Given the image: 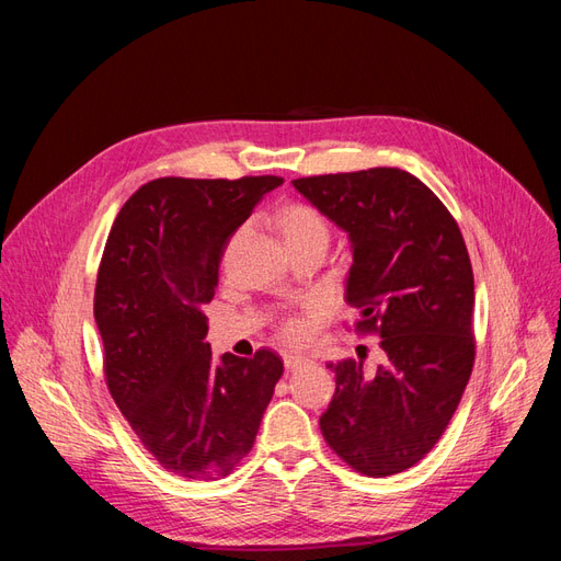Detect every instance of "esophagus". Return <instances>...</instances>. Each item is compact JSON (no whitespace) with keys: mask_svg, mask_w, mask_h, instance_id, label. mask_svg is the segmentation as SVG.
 <instances>
[{"mask_svg":"<svg viewBox=\"0 0 561 561\" xmlns=\"http://www.w3.org/2000/svg\"><path fill=\"white\" fill-rule=\"evenodd\" d=\"M283 360H285V369H287V371H295V369H299L304 363H307V358H304V355H299V353H285Z\"/></svg>","mask_w":561,"mask_h":561,"instance_id":"1","label":"esophagus"}]
</instances>
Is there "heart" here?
I'll return each mask as SVG.
<instances>
[{"label":"heart","mask_w":561,"mask_h":561,"mask_svg":"<svg viewBox=\"0 0 561 561\" xmlns=\"http://www.w3.org/2000/svg\"><path fill=\"white\" fill-rule=\"evenodd\" d=\"M283 231L285 239H299V236H311V233H325L328 225L320 213L311 206H293L283 213ZM283 336L290 339V342H301V339L309 336V322L293 316L283 322Z\"/></svg>","instance_id":"1"}]
</instances>
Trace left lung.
<instances>
[{"label":"left lung","instance_id":"left-lung-1","mask_svg":"<svg viewBox=\"0 0 561 561\" xmlns=\"http://www.w3.org/2000/svg\"><path fill=\"white\" fill-rule=\"evenodd\" d=\"M348 233L346 301L386 353L377 371L330 365L336 390L320 431L353 470L386 478L419 463L445 433L474 363V280L461 229L400 168L293 180Z\"/></svg>","mask_w":561,"mask_h":561}]
</instances>
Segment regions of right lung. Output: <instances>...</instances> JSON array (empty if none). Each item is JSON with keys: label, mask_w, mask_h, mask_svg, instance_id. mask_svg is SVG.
Here are the masks:
<instances>
[{"label": "right lung", "mask_w": 561, "mask_h": 561, "mask_svg": "<svg viewBox=\"0 0 561 561\" xmlns=\"http://www.w3.org/2000/svg\"><path fill=\"white\" fill-rule=\"evenodd\" d=\"M283 178H159L118 210L93 313L107 388L145 449L190 480H219L254 445L283 375L271 348L215 360L203 307L233 231Z\"/></svg>", "instance_id": "1"}]
</instances>
